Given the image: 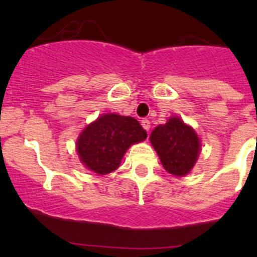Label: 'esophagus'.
<instances>
[{
	"label": "esophagus",
	"instance_id": "34e87169",
	"mask_svg": "<svg viewBox=\"0 0 257 257\" xmlns=\"http://www.w3.org/2000/svg\"><path fill=\"white\" fill-rule=\"evenodd\" d=\"M142 126L144 127V130L147 131V133H149V128H151V122H149V119L144 118L142 121Z\"/></svg>",
	"mask_w": 257,
	"mask_h": 257
}]
</instances>
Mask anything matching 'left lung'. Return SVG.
<instances>
[{"label":"left lung","instance_id":"1","mask_svg":"<svg viewBox=\"0 0 257 257\" xmlns=\"http://www.w3.org/2000/svg\"><path fill=\"white\" fill-rule=\"evenodd\" d=\"M151 143L166 171L176 176H184L192 170L201 151L196 133L178 117L157 126L151 134Z\"/></svg>","mask_w":257,"mask_h":257}]
</instances>
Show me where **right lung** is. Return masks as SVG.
I'll return each mask as SVG.
<instances>
[{"label": "right lung", "mask_w": 257, "mask_h": 257, "mask_svg": "<svg viewBox=\"0 0 257 257\" xmlns=\"http://www.w3.org/2000/svg\"><path fill=\"white\" fill-rule=\"evenodd\" d=\"M147 131L133 117L104 114L88 124L77 140V152L83 165L99 175L118 169L131 144L143 142Z\"/></svg>", "instance_id": "right-lung-1"}]
</instances>
